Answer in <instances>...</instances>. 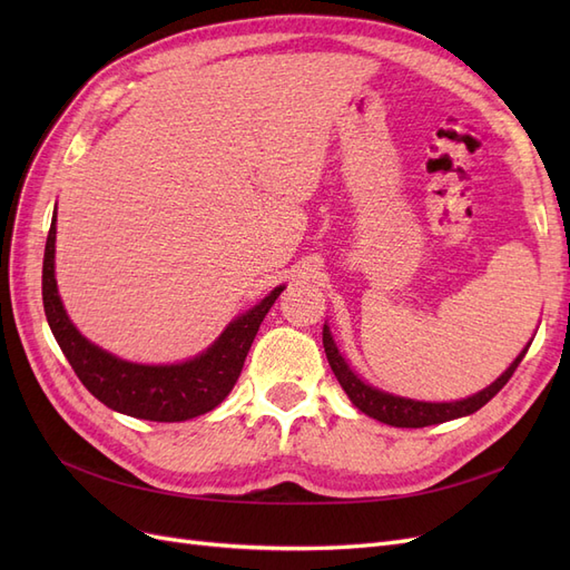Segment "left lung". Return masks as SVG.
<instances>
[{"mask_svg":"<svg viewBox=\"0 0 570 570\" xmlns=\"http://www.w3.org/2000/svg\"><path fill=\"white\" fill-rule=\"evenodd\" d=\"M323 347H325V356H327V364H331L337 383L342 385V390L347 392L350 402L358 409L364 411L366 416L394 425V428H425V425H438L444 421H454L461 416H471L478 409L485 406L492 396L502 390L509 377L513 375V371L519 368V364L523 361L530 342L525 344V350L511 361V366L497 377L492 385H488L485 390H480L471 396H465V400H456V402H421V400H409V396H400V394H392L385 390H377L373 385H368L366 381H361V377L352 371V366L347 364V358H344L337 350V344L333 340L331 327L327 323L323 325Z\"/></svg>","mask_w":570,"mask_h":570,"instance_id":"obj_1","label":"left lung"}]
</instances>
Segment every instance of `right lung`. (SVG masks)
<instances>
[{"label":"right lung","mask_w":570,"mask_h":570,"mask_svg":"<svg viewBox=\"0 0 570 570\" xmlns=\"http://www.w3.org/2000/svg\"><path fill=\"white\" fill-rule=\"evenodd\" d=\"M55 245L57 212L51 216L42 262V302L51 333L80 383L101 404L142 421H187L216 409L226 400L243 373L258 325L285 289V285L271 289L249 312L235 316L226 331L193 358L180 361V364H135V361H126L97 347L95 342L80 335L73 321L68 318L55 275Z\"/></svg>","instance_id":"obj_1"}]
</instances>
